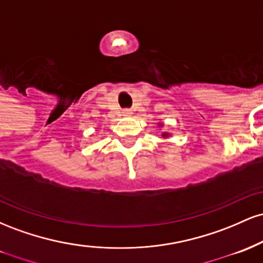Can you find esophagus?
Returning a JSON list of instances; mask_svg holds the SVG:
<instances>
[{"label":"esophagus","instance_id":"34e87169","mask_svg":"<svg viewBox=\"0 0 263 263\" xmlns=\"http://www.w3.org/2000/svg\"><path fill=\"white\" fill-rule=\"evenodd\" d=\"M122 114H123V116H131V115H132V111H131V110H128V108H126V110H123V111H122Z\"/></svg>","mask_w":263,"mask_h":263}]
</instances>
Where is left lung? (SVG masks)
Instances as JSON below:
<instances>
[{"label": "left lung", "mask_w": 263, "mask_h": 263, "mask_svg": "<svg viewBox=\"0 0 263 263\" xmlns=\"http://www.w3.org/2000/svg\"><path fill=\"white\" fill-rule=\"evenodd\" d=\"M157 125H158V127H163V126H164V125H163L162 122H158V123H157ZM161 136H162V137L164 138V140H165V138L171 137V134H170V132H162Z\"/></svg>", "instance_id": "1"}]
</instances>
